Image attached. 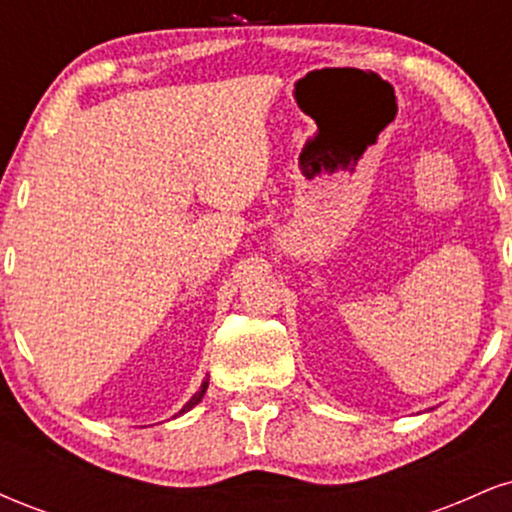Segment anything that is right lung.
Masks as SVG:
<instances>
[{"label": "right lung", "mask_w": 512, "mask_h": 512, "mask_svg": "<svg viewBox=\"0 0 512 512\" xmlns=\"http://www.w3.org/2000/svg\"><path fill=\"white\" fill-rule=\"evenodd\" d=\"M207 385H209V383H207V380H204V383H202V387H199V392H197V395H195V397H192V399H190V402H187V404H185V407H182V409H180V414H185V411H190L192 407H195V404H199V402H202L204 392H207Z\"/></svg>", "instance_id": "1"}]
</instances>
